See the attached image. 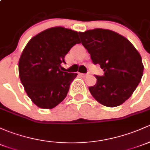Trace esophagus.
I'll return each instance as SVG.
<instances>
[{
    "label": "esophagus",
    "instance_id": "1",
    "mask_svg": "<svg viewBox=\"0 0 150 150\" xmlns=\"http://www.w3.org/2000/svg\"><path fill=\"white\" fill-rule=\"evenodd\" d=\"M79 75L80 76L83 77V78H85V77H87L88 75V74H86V73H79Z\"/></svg>",
    "mask_w": 150,
    "mask_h": 150
}]
</instances>
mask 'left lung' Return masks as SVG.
Instances as JSON below:
<instances>
[{
  "instance_id": "8db88e82",
  "label": "left lung",
  "mask_w": 150,
  "mask_h": 150,
  "mask_svg": "<svg viewBox=\"0 0 150 150\" xmlns=\"http://www.w3.org/2000/svg\"><path fill=\"white\" fill-rule=\"evenodd\" d=\"M82 45L94 64L104 74L95 75L97 83L89 87L93 97L108 107H116L129 98L140 83L144 66L139 53L132 43L118 33L96 29L79 32Z\"/></svg>"
}]
</instances>
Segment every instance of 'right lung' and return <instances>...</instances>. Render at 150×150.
<instances>
[{"label":"right lung","mask_w":150,"mask_h":150,"mask_svg":"<svg viewBox=\"0 0 150 150\" xmlns=\"http://www.w3.org/2000/svg\"><path fill=\"white\" fill-rule=\"evenodd\" d=\"M78 33L53 27L34 37L25 47L18 62V72L25 91L32 102L45 109L54 108L67 96L77 73L60 70L64 57L76 44Z\"/></svg>","instance_id":"1"}]
</instances>
